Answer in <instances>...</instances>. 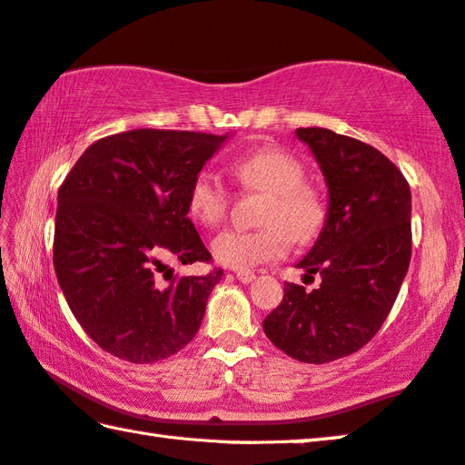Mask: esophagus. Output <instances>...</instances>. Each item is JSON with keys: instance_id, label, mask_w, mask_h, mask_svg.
Wrapping results in <instances>:
<instances>
[{"instance_id": "34e87169", "label": "esophagus", "mask_w": 465, "mask_h": 465, "mask_svg": "<svg viewBox=\"0 0 465 465\" xmlns=\"http://www.w3.org/2000/svg\"><path fill=\"white\" fill-rule=\"evenodd\" d=\"M235 278H238L240 282H243V284H248V282H252L256 278V274L252 272V270H238V272H235Z\"/></svg>"}]
</instances>
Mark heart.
Instances as JSON below:
<instances>
[{"instance_id":"heart-1","label":"heart","mask_w":465,"mask_h":465,"mask_svg":"<svg viewBox=\"0 0 465 465\" xmlns=\"http://www.w3.org/2000/svg\"><path fill=\"white\" fill-rule=\"evenodd\" d=\"M232 174L242 187L266 193L258 230H225L211 242V254L227 268L250 270L282 258L289 238L307 243L323 223L325 209L319 193L305 184V166L281 148H260L233 158ZM232 193L217 173L203 168L189 187V209L199 223H222Z\"/></svg>"}]
</instances>
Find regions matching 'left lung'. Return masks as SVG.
<instances>
[{
  "label": "left lung",
  "mask_w": 465,
  "mask_h": 465,
  "mask_svg": "<svg viewBox=\"0 0 465 465\" xmlns=\"http://www.w3.org/2000/svg\"><path fill=\"white\" fill-rule=\"evenodd\" d=\"M327 184V215L294 282L262 327L286 356L325 364L358 351L391 313L411 264V189L374 146L325 128H299Z\"/></svg>",
  "instance_id": "8db88e82"
}]
</instances>
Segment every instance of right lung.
Returning a JSON list of instances; mask_svg holds the SVG:
<instances>
[{
  "label": "right lung",
  "mask_w": 465,
  "mask_h": 465,
  "mask_svg": "<svg viewBox=\"0 0 465 465\" xmlns=\"http://www.w3.org/2000/svg\"><path fill=\"white\" fill-rule=\"evenodd\" d=\"M227 138L148 128L114 134L83 152L58 189V284L85 333L115 358L152 364L199 331L223 272L173 277L166 262L211 258L189 219V187Z\"/></svg>",
  "instance_id": "right-lung-1"
}]
</instances>
